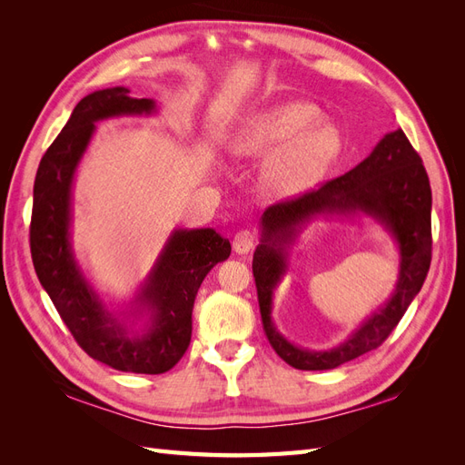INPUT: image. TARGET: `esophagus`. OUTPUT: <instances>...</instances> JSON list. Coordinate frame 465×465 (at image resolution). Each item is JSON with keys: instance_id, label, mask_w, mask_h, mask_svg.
<instances>
[{"instance_id": "esophagus-1", "label": "esophagus", "mask_w": 465, "mask_h": 465, "mask_svg": "<svg viewBox=\"0 0 465 465\" xmlns=\"http://www.w3.org/2000/svg\"><path fill=\"white\" fill-rule=\"evenodd\" d=\"M254 241H256V236H254V232L252 231H241V232H236L234 234V238H232V250L236 252V254H248V252L254 248Z\"/></svg>"}]
</instances>
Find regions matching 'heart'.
I'll return each instance as SVG.
<instances>
[{"mask_svg": "<svg viewBox=\"0 0 465 465\" xmlns=\"http://www.w3.org/2000/svg\"><path fill=\"white\" fill-rule=\"evenodd\" d=\"M345 137L340 124L306 101L279 103L252 114L231 139L238 157H267L263 186L281 198L311 192L340 159Z\"/></svg>", "mask_w": 465, "mask_h": 465, "instance_id": "b5f03b06", "label": "heart"}]
</instances>
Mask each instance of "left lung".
Segmentation results:
<instances>
[{
  "mask_svg": "<svg viewBox=\"0 0 465 465\" xmlns=\"http://www.w3.org/2000/svg\"><path fill=\"white\" fill-rule=\"evenodd\" d=\"M432 193L423 161L401 130L386 134L372 153L343 176L297 200L267 207L260 217V244L252 260L260 312L275 353L299 371H330L382 343L425 283L430 265ZM318 216L380 223L399 248V281L391 299L348 340L326 351L294 346L271 318L274 291L288 272L292 248L300 232Z\"/></svg>",
  "mask_w": 465,
  "mask_h": 465,
  "instance_id": "1",
  "label": "left lung"
}]
</instances>
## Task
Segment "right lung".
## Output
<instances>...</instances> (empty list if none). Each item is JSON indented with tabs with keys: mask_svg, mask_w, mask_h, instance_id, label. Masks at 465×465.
Returning <instances> with one entry per match:
<instances>
[{
	"mask_svg": "<svg viewBox=\"0 0 465 465\" xmlns=\"http://www.w3.org/2000/svg\"><path fill=\"white\" fill-rule=\"evenodd\" d=\"M157 112L153 98H134L128 87L81 98L42 157L33 192L31 254L40 285L89 357L135 374H163L186 353L195 294L205 275L231 256L229 238L215 229L178 227L134 297L118 308L108 306L79 265L72 242L74 184L96 124Z\"/></svg>",
	"mask_w": 465,
	"mask_h": 465,
	"instance_id": "add662e5",
	"label": "right lung"
}]
</instances>
